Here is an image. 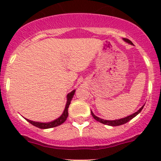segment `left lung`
<instances>
[{
  "instance_id": "8db88e82",
  "label": "left lung",
  "mask_w": 161,
  "mask_h": 161,
  "mask_svg": "<svg viewBox=\"0 0 161 161\" xmlns=\"http://www.w3.org/2000/svg\"><path fill=\"white\" fill-rule=\"evenodd\" d=\"M123 40H124V41H125L126 43H129V44H131V45L133 44V43H131V40H129V39L124 38V39H123ZM144 105H145V104H144ZM144 105L142 107V108H140V109L138 110V111H136V113L132 114L129 115V116L125 117V118H121V119L112 120V121H110V120H104V119H102V118H98V117H97L95 114H94L93 113H92V111H91V114H92V116L93 117L94 119L97 120V121H99V122L102 123V124L107 125H110V126H118V125H123V124H125V123H127L128 121H130V120L132 119L133 118H135V117H136V115L139 114L141 112V111H142V108H143Z\"/></svg>"
}]
</instances>
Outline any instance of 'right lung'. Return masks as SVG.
<instances>
[{
  "mask_svg": "<svg viewBox=\"0 0 161 161\" xmlns=\"http://www.w3.org/2000/svg\"><path fill=\"white\" fill-rule=\"evenodd\" d=\"M75 92V90H72L71 92H69V94L67 95V103H66L65 108H64V111H63L62 114L57 119L53 120V121H50V122H38V121H31V120L26 119L28 122H30V124H32V125L36 126V127L39 128V129H50V128H54L57 127L58 125H61V124L64 122L67 119L68 116H69V112H68V110H69V107L70 105L71 100H72L73 97H74Z\"/></svg>",
  "mask_w": 161,
  "mask_h": 161,
  "instance_id": "right-lung-1",
  "label": "right lung"
}]
</instances>
